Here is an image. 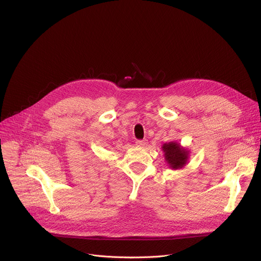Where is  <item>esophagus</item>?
<instances>
[{
	"mask_svg": "<svg viewBox=\"0 0 261 261\" xmlns=\"http://www.w3.org/2000/svg\"><path fill=\"white\" fill-rule=\"evenodd\" d=\"M146 144H147V141H146L145 139H143V140H137V141H136V145H137V146H142V147H143V146H145Z\"/></svg>",
	"mask_w": 261,
	"mask_h": 261,
	"instance_id": "obj_1",
	"label": "esophagus"
}]
</instances>
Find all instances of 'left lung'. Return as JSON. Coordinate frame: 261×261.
<instances>
[{
  "label": "left lung",
  "mask_w": 261,
  "mask_h": 261,
  "mask_svg": "<svg viewBox=\"0 0 261 261\" xmlns=\"http://www.w3.org/2000/svg\"><path fill=\"white\" fill-rule=\"evenodd\" d=\"M162 150L164 152L165 160L170 168L180 169L187 164L189 159V151L187 148L181 147L179 143L175 141L164 143Z\"/></svg>",
  "instance_id": "obj_1"
}]
</instances>
